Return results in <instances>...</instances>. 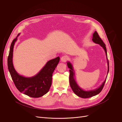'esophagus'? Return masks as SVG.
Wrapping results in <instances>:
<instances>
[{
  "instance_id": "obj_1",
  "label": "esophagus",
  "mask_w": 122,
  "mask_h": 122,
  "mask_svg": "<svg viewBox=\"0 0 122 122\" xmlns=\"http://www.w3.org/2000/svg\"><path fill=\"white\" fill-rule=\"evenodd\" d=\"M69 57L67 55H64L61 58V60L62 62H66L67 60H68L69 59Z\"/></svg>"
}]
</instances>
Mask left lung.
<instances>
[{"mask_svg":"<svg viewBox=\"0 0 122 122\" xmlns=\"http://www.w3.org/2000/svg\"><path fill=\"white\" fill-rule=\"evenodd\" d=\"M93 37L92 40L93 41L96 43V44H99L101 46H102L104 50L105 51V53H106L107 55V63H108V71H107V74L108 72L109 71V61L107 58V48L106 46H105V44L103 42L102 40V39L100 38V36L99 35L98 33H97V31H95V32L93 34ZM67 65L68 68L70 69V77H69V81H70V84L71 86V88L72 89V90L77 96H78L79 97H81L82 98H90V97H92L93 96H94L95 95H98L99 94L102 90V89L104 87V85L105 84V81H106V79L104 80V81L102 83V85L98 88V89H95V90H91L89 91H85L83 90L82 89H81L78 85L76 84V81L74 79V70H73L71 64L70 62L67 63Z\"/></svg>","mask_w":122,"mask_h":122,"instance_id":"8db88e82","label":"left lung"}]
</instances>
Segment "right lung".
<instances>
[{"instance_id": "right-lung-1", "label": "right lung", "mask_w": 122, "mask_h": 122, "mask_svg": "<svg viewBox=\"0 0 122 122\" xmlns=\"http://www.w3.org/2000/svg\"><path fill=\"white\" fill-rule=\"evenodd\" d=\"M17 37L13 40L10 46L7 60L8 70L15 87L20 92L32 98H39L49 91L52 83V74L59 62L60 57H57L48 61L34 76L25 77L20 76L15 70L12 61L14 46Z\"/></svg>"}]
</instances>
